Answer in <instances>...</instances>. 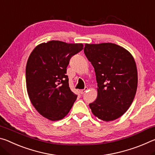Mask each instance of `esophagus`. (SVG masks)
<instances>
[{
	"mask_svg": "<svg viewBox=\"0 0 155 155\" xmlns=\"http://www.w3.org/2000/svg\"><path fill=\"white\" fill-rule=\"evenodd\" d=\"M87 90H88V88H87V87H85V89H83V90H81L80 91V92H81V94H83Z\"/></svg>",
	"mask_w": 155,
	"mask_h": 155,
	"instance_id": "1",
	"label": "esophagus"
}]
</instances>
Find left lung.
Segmentation results:
<instances>
[{
    "instance_id": "obj_1",
    "label": "left lung",
    "mask_w": 155,
    "mask_h": 155,
    "mask_svg": "<svg viewBox=\"0 0 155 155\" xmlns=\"http://www.w3.org/2000/svg\"><path fill=\"white\" fill-rule=\"evenodd\" d=\"M84 52L94 68L98 96L91 112L105 122L118 118L129 108L137 87V66L129 52L112 43L86 44Z\"/></svg>"
}]
</instances>
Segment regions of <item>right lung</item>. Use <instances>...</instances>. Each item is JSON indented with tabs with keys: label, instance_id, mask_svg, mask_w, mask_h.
I'll return each instance as SVG.
<instances>
[{
	"label": "right lung",
	"instance_id": "add662e5",
	"mask_svg": "<svg viewBox=\"0 0 155 155\" xmlns=\"http://www.w3.org/2000/svg\"><path fill=\"white\" fill-rule=\"evenodd\" d=\"M83 49L82 44L49 41L37 46L26 66L28 97L35 109L52 121L64 118L77 98L70 90L66 75L72 56Z\"/></svg>",
	"mask_w": 155,
	"mask_h": 155
}]
</instances>
